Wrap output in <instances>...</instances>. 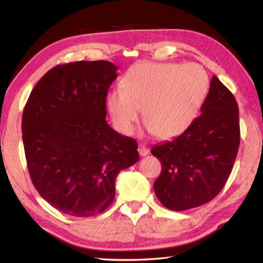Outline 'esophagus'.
I'll return each mask as SVG.
<instances>
[{
    "label": "esophagus",
    "instance_id": "esophagus-1",
    "mask_svg": "<svg viewBox=\"0 0 263 263\" xmlns=\"http://www.w3.org/2000/svg\"><path fill=\"white\" fill-rule=\"evenodd\" d=\"M139 154H140L141 157H144V156H147L149 154V148L144 146V144H139Z\"/></svg>",
    "mask_w": 263,
    "mask_h": 263
}]
</instances>
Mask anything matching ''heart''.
Masks as SVG:
<instances>
[{
  "label": "heart",
  "mask_w": 263,
  "mask_h": 263,
  "mask_svg": "<svg viewBox=\"0 0 263 263\" xmlns=\"http://www.w3.org/2000/svg\"><path fill=\"white\" fill-rule=\"evenodd\" d=\"M210 79L199 64L139 62L107 93L113 124L131 135L142 109L149 132L163 139L181 135L197 119L209 93Z\"/></svg>",
  "instance_id": "heart-1"
}]
</instances>
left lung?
I'll use <instances>...</instances> for the list:
<instances>
[{
    "label": "left lung",
    "mask_w": 263,
    "mask_h": 263,
    "mask_svg": "<svg viewBox=\"0 0 263 263\" xmlns=\"http://www.w3.org/2000/svg\"><path fill=\"white\" fill-rule=\"evenodd\" d=\"M238 147L236 99L214 76L201 115L181 136L152 148L161 163L154 184L161 204L182 211L209 202L227 182Z\"/></svg>",
    "instance_id": "obj_1"
}]
</instances>
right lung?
Returning a JSON list of instances; mask_svg holds the SVG:
<instances>
[{
	"label": "right lung",
	"mask_w": 263,
	"mask_h": 263,
	"mask_svg": "<svg viewBox=\"0 0 263 263\" xmlns=\"http://www.w3.org/2000/svg\"><path fill=\"white\" fill-rule=\"evenodd\" d=\"M117 66L108 61L57 65L32 89L22 115L28 171L42 198L73 217L103 212L120 171L139 160L135 139L106 121Z\"/></svg>",
	"instance_id": "add662e5"
}]
</instances>
